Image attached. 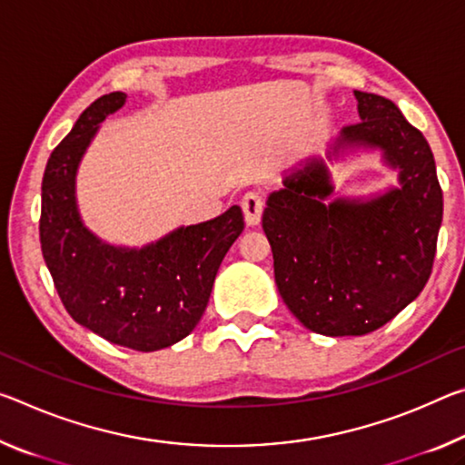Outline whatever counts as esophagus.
<instances>
[{
  "instance_id": "esophagus-1",
  "label": "esophagus",
  "mask_w": 465,
  "mask_h": 465,
  "mask_svg": "<svg viewBox=\"0 0 465 465\" xmlns=\"http://www.w3.org/2000/svg\"><path fill=\"white\" fill-rule=\"evenodd\" d=\"M264 209V198L259 193H246L242 196V211L248 225H259Z\"/></svg>"
}]
</instances>
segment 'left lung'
Returning a JSON list of instances; mask_svg holds the SVG:
<instances>
[{
	"label": "left lung",
	"mask_w": 465,
	"mask_h": 465,
	"mask_svg": "<svg viewBox=\"0 0 465 465\" xmlns=\"http://www.w3.org/2000/svg\"><path fill=\"white\" fill-rule=\"evenodd\" d=\"M360 122L339 132L327 157L381 151L397 186L372 196H337L321 157L304 161L271 193L262 230L275 283L292 314L329 337L377 331L429 282L443 221L437 165L422 132L393 101L353 91Z\"/></svg>",
	"instance_id": "1"
}]
</instances>
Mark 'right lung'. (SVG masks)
I'll list each match as a JSON object with an SVG mask.
<instances>
[{
    "label": "right lung",
    "instance_id": "obj_1",
    "mask_svg": "<svg viewBox=\"0 0 465 465\" xmlns=\"http://www.w3.org/2000/svg\"><path fill=\"white\" fill-rule=\"evenodd\" d=\"M126 93L103 94L78 117L47 161L41 188V250L65 311L78 325L136 351L182 341L201 321L227 250L244 230L238 204L178 227L143 248L114 246L84 225L76 173L84 153Z\"/></svg>",
    "mask_w": 465,
    "mask_h": 465
}]
</instances>
